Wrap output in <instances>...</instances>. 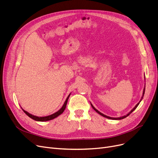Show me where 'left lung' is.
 <instances>
[{
  "label": "left lung",
  "instance_id": "obj_1",
  "mask_svg": "<svg viewBox=\"0 0 158 158\" xmlns=\"http://www.w3.org/2000/svg\"><path fill=\"white\" fill-rule=\"evenodd\" d=\"M144 92H145V86H144V89H143V96H142V97H141V100H140L139 101V102L136 105V106H135V107H134L131 110H130V111L129 112V113H128L127 114H126V115H124V116H120V117H118V118H114V117H110V116H107V115H105L104 114H103V113H102L101 112H100V111H99V110H98L94 106H92V104L90 103V104H91V106L92 107V108L93 109H94L95 110H96V111L98 113V114H100V115H102V116H103V117H106V118H109V119H111V120H121V119H123V118H125L126 117H127V116H129L133 111V110H135V109H136V108L138 107V106H139V103H140V102H141V100H143V96H144Z\"/></svg>",
  "mask_w": 158,
  "mask_h": 158
}]
</instances>
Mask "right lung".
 Returning a JSON list of instances; mask_svg holds the SVG:
<instances>
[{
  "label": "right lung",
  "mask_w": 158,
  "mask_h": 158,
  "mask_svg": "<svg viewBox=\"0 0 158 158\" xmlns=\"http://www.w3.org/2000/svg\"><path fill=\"white\" fill-rule=\"evenodd\" d=\"M70 94H71V93H70V94L68 95V96L67 97L66 100L65 102H64V103L63 104L62 107L59 110H58L57 112H56V113H53V114H51V115H49V116H35V115H33V114H31V113H28L27 111H26V110H25L24 109H22V107H21V109H22V110H23V111H24V113H25L28 116H29V117L31 118L32 119H33V120H34L38 121V122L49 121V120H52V119H54V118H56L57 116L60 115V114L64 112V110H65V109H66V105H67V102H68V98H69Z\"/></svg>",
  "instance_id": "1"
}]
</instances>
